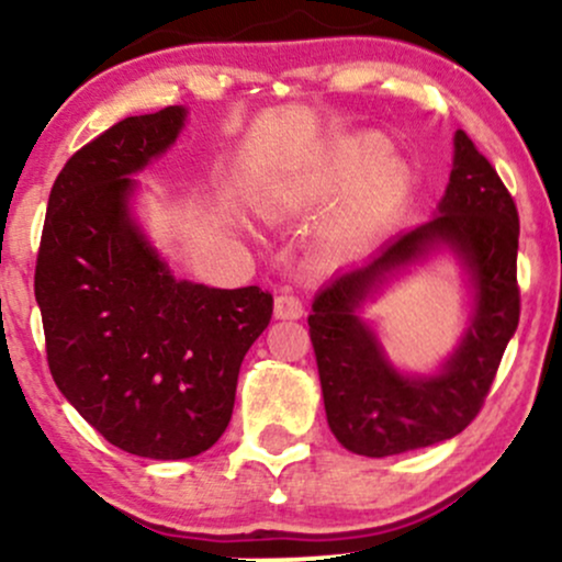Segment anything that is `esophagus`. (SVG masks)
<instances>
[{
    "instance_id": "esophagus-1",
    "label": "esophagus",
    "mask_w": 562,
    "mask_h": 562,
    "mask_svg": "<svg viewBox=\"0 0 562 562\" xmlns=\"http://www.w3.org/2000/svg\"><path fill=\"white\" fill-rule=\"evenodd\" d=\"M274 317L277 319H299V317H303V301L293 293H280L274 299Z\"/></svg>"
}]
</instances>
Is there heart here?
Returning a JSON list of instances; mask_svg holds the SVG:
<instances>
[{
    "mask_svg": "<svg viewBox=\"0 0 562 562\" xmlns=\"http://www.w3.org/2000/svg\"><path fill=\"white\" fill-rule=\"evenodd\" d=\"M393 156L391 142L375 132L335 142L295 184L306 198H340L351 192L335 235L344 243H364L402 214L412 195V173Z\"/></svg>",
    "mask_w": 562,
    "mask_h": 562,
    "instance_id": "obj_1",
    "label": "heart"
}]
</instances>
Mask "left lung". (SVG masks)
<instances>
[{
    "mask_svg": "<svg viewBox=\"0 0 562 562\" xmlns=\"http://www.w3.org/2000/svg\"><path fill=\"white\" fill-rule=\"evenodd\" d=\"M518 235L513 195L460 128L438 214L319 290L308 314V338L317 357L327 423L348 451L402 454L447 441L475 420L502 353L518 330ZM436 247L454 249L467 263L476 308L445 370L430 379H409L392 370L356 312L389 276Z\"/></svg>",
    "mask_w": 562,
    "mask_h": 562,
    "instance_id": "left-lung-1",
    "label": "left lung"
}]
</instances>
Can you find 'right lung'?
Listing matches in <instances>:
<instances>
[{
  "label": "right lung",
  "mask_w": 562,
  "mask_h": 562,
  "mask_svg": "<svg viewBox=\"0 0 562 562\" xmlns=\"http://www.w3.org/2000/svg\"><path fill=\"white\" fill-rule=\"evenodd\" d=\"M187 111L132 115L68 158L38 243L34 293L57 389L113 447L187 460L227 430L243 357L272 293L177 280L132 214V173L164 156Z\"/></svg>",
  "instance_id": "right-lung-1"
}]
</instances>
